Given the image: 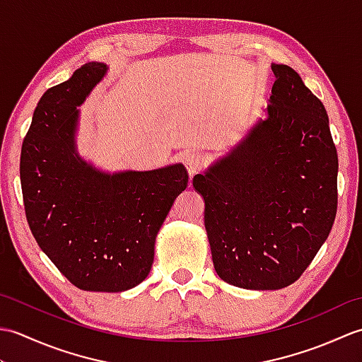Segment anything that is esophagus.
I'll use <instances>...</instances> for the list:
<instances>
[{"label":"esophagus","instance_id":"1","mask_svg":"<svg viewBox=\"0 0 362 362\" xmlns=\"http://www.w3.org/2000/svg\"><path fill=\"white\" fill-rule=\"evenodd\" d=\"M183 163L187 166L188 174L193 177L194 174H197L202 169L204 165V157L199 152H187L183 156Z\"/></svg>","mask_w":362,"mask_h":362}]
</instances>
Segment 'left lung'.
<instances>
[{"label":"left lung","mask_w":362,"mask_h":362,"mask_svg":"<svg viewBox=\"0 0 362 362\" xmlns=\"http://www.w3.org/2000/svg\"><path fill=\"white\" fill-rule=\"evenodd\" d=\"M272 71L267 117L193 179L214 271L255 291L298 280L337 209L339 165L325 107L291 66L272 64Z\"/></svg>","instance_id":"1"}]
</instances>
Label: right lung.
Listing matches in <instances>:
<instances>
[{
	"mask_svg": "<svg viewBox=\"0 0 362 362\" xmlns=\"http://www.w3.org/2000/svg\"><path fill=\"white\" fill-rule=\"evenodd\" d=\"M107 70L86 64L45 91L21 146L20 180L30 232L59 271L79 289L121 292L149 275L188 173L182 163L109 173L79 156L78 107Z\"/></svg>",
	"mask_w": 362,
	"mask_h": 362,
	"instance_id": "add662e5",
	"label": "right lung"
}]
</instances>
